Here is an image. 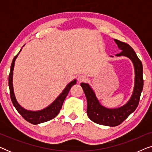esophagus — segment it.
<instances>
[{"label":"esophagus","mask_w":152,"mask_h":152,"mask_svg":"<svg viewBox=\"0 0 152 152\" xmlns=\"http://www.w3.org/2000/svg\"><path fill=\"white\" fill-rule=\"evenodd\" d=\"M78 81L79 82H85L87 80V77L85 75H81L78 77Z\"/></svg>","instance_id":"esophagus-1"}]
</instances>
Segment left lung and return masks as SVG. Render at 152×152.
Returning <instances> with one entry per match:
<instances>
[{
    "instance_id": "8db88e82",
    "label": "left lung",
    "mask_w": 152,
    "mask_h": 152,
    "mask_svg": "<svg viewBox=\"0 0 152 152\" xmlns=\"http://www.w3.org/2000/svg\"><path fill=\"white\" fill-rule=\"evenodd\" d=\"M121 53L116 56H126L132 60L135 68V86L134 92L129 101L123 107L118 109H107L99 104L90 86L81 83V86L87 99V115L93 122L105 126H115L119 125L133 113L138 107L141 93L143 88L142 64L136 55L134 49L127 43L114 39Z\"/></svg>"
}]
</instances>
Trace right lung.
Returning <instances> with one entry per match:
<instances>
[{"mask_svg":"<svg viewBox=\"0 0 152 152\" xmlns=\"http://www.w3.org/2000/svg\"><path fill=\"white\" fill-rule=\"evenodd\" d=\"M18 54H17L15 57H14L13 61L12 62L11 68H10V72L9 75V87H10V93L11 100L13 103V105L17 111L20 114V115L24 118L26 121L30 122L33 124H37L39 123H43V122L49 121L53 118H55L58 114H59L60 110L61 109L62 104H63L64 101L67 96L70 89L74 84H76V80L72 81L68 84L62 93L60 94L57 99L51 104L50 105L45 108V109L41 110L38 111H28L23 109L22 107L18 104L16 101L15 95H14L13 91V84H12V76H13V70L14 66V61L17 57Z\"/></svg>","mask_w":152,"mask_h":152,"instance_id":"1","label":"right lung"}]
</instances>
